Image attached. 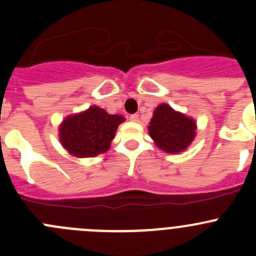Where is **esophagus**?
<instances>
[{"label":"esophagus","mask_w":256,"mask_h":256,"mask_svg":"<svg viewBox=\"0 0 256 256\" xmlns=\"http://www.w3.org/2000/svg\"><path fill=\"white\" fill-rule=\"evenodd\" d=\"M130 120L134 121V122H138V114H132V115H130Z\"/></svg>","instance_id":"esophagus-1"}]
</instances>
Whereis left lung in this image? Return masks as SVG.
Segmentation results:
<instances>
[{
    "label": "left lung",
    "instance_id": "obj_1",
    "mask_svg": "<svg viewBox=\"0 0 256 256\" xmlns=\"http://www.w3.org/2000/svg\"><path fill=\"white\" fill-rule=\"evenodd\" d=\"M196 121L170 105L161 104L154 112L148 134L157 147L168 154L182 152L192 144L196 136Z\"/></svg>",
    "mask_w": 256,
    "mask_h": 256
}]
</instances>
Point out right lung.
<instances>
[{"label":"right lung","instance_id":"right-lung-1","mask_svg":"<svg viewBox=\"0 0 256 256\" xmlns=\"http://www.w3.org/2000/svg\"><path fill=\"white\" fill-rule=\"evenodd\" d=\"M125 118L99 106L70 115L59 126L62 146L76 157H95L110 148L118 126Z\"/></svg>","mask_w":256,"mask_h":256}]
</instances>
